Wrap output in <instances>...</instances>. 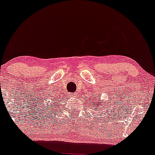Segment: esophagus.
<instances>
[{
  "mask_svg": "<svg viewBox=\"0 0 155 155\" xmlns=\"http://www.w3.org/2000/svg\"><path fill=\"white\" fill-rule=\"evenodd\" d=\"M73 97H77V94H71Z\"/></svg>",
  "mask_w": 155,
  "mask_h": 155,
  "instance_id": "34e87169",
  "label": "esophagus"
}]
</instances>
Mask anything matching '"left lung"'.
Wrapping results in <instances>:
<instances>
[{
    "label": "left lung",
    "mask_w": 155,
    "mask_h": 155,
    "mask_svg": "<svg viewBox=\"0 0 155 155\" xmlns=\"http://www.w3.org/2000/svg\"><path fill=\"white\" fill-rule=\"evenodd\" d=\"M103 105H106V102H105V101H104V100H102V101H100V100H99L98 102H97L96 103H94V107H100V106H102ZM98 110H100V109H99Z\"/></svg>",
    "instance_id": "8db88e82"
}]
</instances>
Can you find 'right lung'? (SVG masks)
<instances>
[{
    "label": "right lung",
    "instance_id": "right-lung-1",
    "mask_svg": "<svg viewBox=\"0 0 155 155\" xmlns=\"http://www.w3.org/2000/svg\"><path fill=\"white\" fill-rule=\"evenodd\" d=\"M59 100H60V99H59ZM54 100H55V102H57V97H56V98H55H55H53V101H54ZM52 107H55V106H52Z\"/></svg>",
    "mask_w": 155,
    "mask_h": 155
}]
</instances>
